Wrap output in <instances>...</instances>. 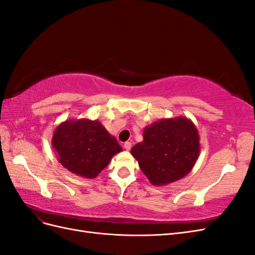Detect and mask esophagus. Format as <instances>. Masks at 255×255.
<instances>
[{
    "mask_svg": "<svg viewBox=\"0 0 255 255\" xmlns=\"http://www.w3.org/2000/svg\"><path fill=\"white\" fill-rule=\"evenodd\" d=\"M130 148H132V142H130V141H127V142H125V149H126L127 151L130 150Z\"/></svg>",
    "mask_w": 255,
    "mask_h": 255,
    "instance_id": "1",
    "label": "esophagus"
}]
</instances>
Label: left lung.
Here are the masks:
<instances>
[{"mask_svg": "<svg viewBox=\"0 0 255 255\" xmlns=\"http://www.w3.org/2000/svg\"><path fill=\"white\" fill-rule=\"evenodd\" d=\"M143 140L130 154L154 186H165L186 176L200 154L198 129L187 117L160 119L143 128Z\"/></svg>", "mask_w": 255, "mask_h": 255, "instance_id": "1", "label": "left lung"}]
</instances>
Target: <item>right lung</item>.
Listing matches in <instances>:
<instances>
[{"label":"right lung","instance_id":"add662e5","mask_svg":"<svg viewBox=\"0 0 255 255\" xmlns=\"http://www.w3.org/2000/svg\"><path fill=\"white\" fill-rule=\"evenodd\" d=\"M52 146L69 171L94 179L122 151L121 145L98 120L69 119L56 128Z\"/></svg>","mask_w":255,"mask_h":255}]
</instances>
